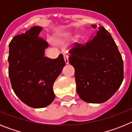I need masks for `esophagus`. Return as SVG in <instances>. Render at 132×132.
Here are the masks:
<instances>
[{
  "label": "esophagus",
  "mask_w": 132,
  "mask_h": 132,
  "mask_svg": "<svg viewBox=\"0 0 132 132\" xmlns=\"http://www.w3.org/2000/svg\"><path fill=\"white\" fill-rule=\"evenodd\" d=\"M64 60H65V62L66 64L69 63V55L67 54L64 55Z\"/></svg>",
  "instance_id": "1"
}]
</instances>
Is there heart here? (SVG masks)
I'll return each instance as SVG.
<instances>
[{
	"label": "heart",
	"instance_id": "b5f03b06",
	"mask_svg": "<svg viewBox=\"0 0 132 132\" xmlns=\"http://www.w3.org/2000/svg\"><path fill=\"white\" fill-rule=\"evenodd\" d=\"M71 39V36L68 34H58L52 36V41L53 44L58 45H62L67 44Z\"/></svg>",
	"mask_w": 132,
	"mask_h": 132
}]
</instances>
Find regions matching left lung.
<instances>
[{"label": "left lung", "instance_id": "obj_1", "mask_svg": "<svg viewBox=\"0 0 132 132\" xmlns=\"http://www.w3.org/2000/svg\"><path fill=\"white\" fill-rule=\"evenodd\" d=\"M96 28V24L91 25ZM69 62L75 69L77 93L85 102L100 104L115 94L123 79L122 55L111 34L99 25L85 44H76Z\"/></svg>", "mask_w": 132, "mask_h": 132}]
</instances>
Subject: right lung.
Here are the masks:
<instances>
[{
    "instance_id": "1",
    "label": "right lung",
    "mask_w": 132,
    "mask_h": 132,
    "mask_svg": "<svg viewBox=\"0 0 132 132\" xmlns=\"http://www.w3.org/2000/svg\"><path fill=\"white\" fill-rule=\"evenodd\" d=\"M42 27H31L12 38L9 44V75L16 95L28 106L44 108L55 98L53 86L65 65L63 55L45 57L48 47L41 39Z\"/></svg>"
}]
</instances>
